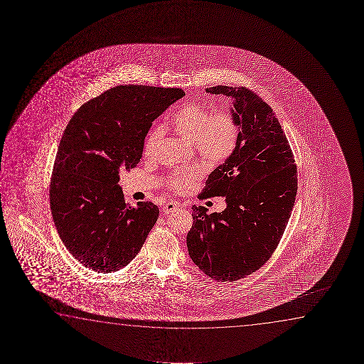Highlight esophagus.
I'll return each mask as SVG.
<instances>
[{"label":"esophagus","mask_w":364,"mask_h":364,"mask_svg":"<svg viewBox=\"0 0 364 364\" xmlns=\"http://www.w3.org/2000/svg\"><path fill=\"white\" fill-rule=\"evenodd\" d=\"M180 206L178 203H175V201H168L166 204L163 206V211H164V214H169V213H173L176 209H179Z\"/></svg>","instance_id":"obj_1"}]
</instances>
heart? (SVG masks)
Masks as SVG:
<instances>
[{
	"label": "heart",
	"mask_w": 364,
	"mask_h": 364,
	"mask_svg": "<svg viewBox=\"0 0 364 364\" xmlns=\"http://www.w3.org/2000/svg\"><path fill=\"white\" fill-rule=\"evenodd\" d=\"M175 132L194 143L200 158L209 164H219L234 153L239 140V124L232 113L221 110L211 114L205 105L186 103L175 112L171 118ZM163 135V128L150 130L143 144L146 158L153 156ZM201 176L198 168L190 166L174 171L168 179V186L176 193H185Z\"/></svg>",
	"instance_id": "heart-1"
}]
</instances>
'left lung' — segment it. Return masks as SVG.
<instances>
[{
	"mask_svg": "<svg viewBox=\"0 0 364 364\" xmlns=\"http://www.w3.org/2000/svg\"><path fill=\"white\" fill-rule=\"evenodd\" d=\"M234 100L240 134L234 153L209 175L199 199L223 196L226 209L193 206L186 245L194 264L221 282L244 279L274 254L297 194V168L274 112L246 87L218 85Z\"/></svg>",
	"mask_w": 364,
	"mask_h": 364,
	"instance_id": "8db88e82",
	"label": "left lung"
}]
</instances>
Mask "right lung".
Listing matches in <instances>:
<instances>
[{
  "mask_svg": "<svg viewBox=\"0 0 364 364\" xmlns=\"http://www.w3.org/2000/svg\"><path fill=\"white\" fill-rule=\"evenodd\" d=\"M180 88L118 85L87 102L65 127L50 176L52 218L60 240L95 272L123 269L159 218L153 203L125 204L120 170L141 159L145 135Z\"/></svg>",
  "mask_w": 364,
  "mask_h": 364,
  "instance_id": "add662e5",
  "label": "right lung"
}]
</instances>
